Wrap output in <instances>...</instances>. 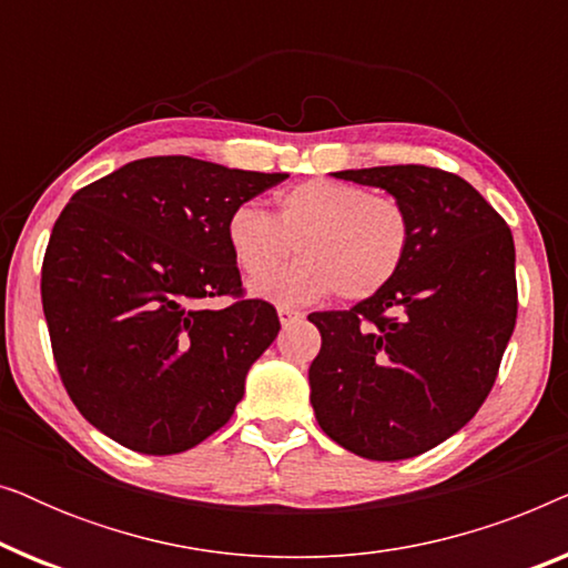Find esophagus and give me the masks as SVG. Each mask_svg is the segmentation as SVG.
<instances>
[{
  "label": "esophagus",
  "instance_id": "esophagus-1",
  "mask_svg": "<svg viewBox=\"0 0 568 568\" xmlns=\"http://www.w3.org/2000/svg\"><path fill=\"white\" fill-rule=\"evenodd\" d=\"M276 313H278V321H282V325H290V323L300 321V317H302L300 310H294V307H286V305L278 307Z\"/></svg>",
  "mask_w": 568,
  "mask_h": 568
}]
</instances>
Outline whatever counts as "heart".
Instances as JSON below:
<instances>
[{
  "instance_id": "b5f03b06",
  "label": "heart",
  "mask_w": 568,
  "mask_h": 568,
  "mask_svg": "<svg viewBox=\"0 0 568 568\" xmlns=\"http://www.w3.org/2000/svg\"><path fill=\"white\" fill-rule=\"evenodd\" d=\"M408 209L385 193L338 181H307L276 199L268 216L258 206L232 209L227 243L251 278L267 275L291 254L290 272L253 284V294L274 302H313L325 294L367 300L398 276L410 251Z\"/></svg>"
}]
</instances>
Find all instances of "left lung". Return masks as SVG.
<instances>
[{
	"instance_id": "left-lung-1",
	"label": "left lung",
	"mask_w": 568,
	"mask_h": 568,
	"mask_svg": "<svg viewBox=\"0 0 568 568\" xmlns=\"http://www.w3.org/2000/svg\"><path fill=\"white\" fill-rule=\"evenodd\" d=\"M408 209L414 237L385 290L307 315L321 331L310 403L321 429L367 460H406L476 416L517 321L515 240L460 175L426 165L333 173Z\"/></svg>"
}]
</instances>
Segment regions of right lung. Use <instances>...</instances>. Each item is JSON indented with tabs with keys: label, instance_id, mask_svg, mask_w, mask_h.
Here are the masks:
<instances>
[{
	"label": "right lung",
	"instance_id": "right-lung-1",
	"mask_svg": "<svg viewBox=\"0 0 568 568\" xmlns=\"http://www.w3.org/2000/svg\"><path fill=\"white\" fill-rule=\"evenodd\" d=\"M284 178L175 154L69 199L45 247L43 315L69 398L105 437L175 455L230 422L282 325L268 302L240 297L227 220ZM222 293L239 302L206 311Z\"/></svg>",
	"mask_w": 568,
	"mask_h": 568
}]
</instances>
